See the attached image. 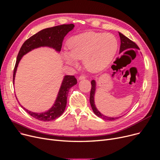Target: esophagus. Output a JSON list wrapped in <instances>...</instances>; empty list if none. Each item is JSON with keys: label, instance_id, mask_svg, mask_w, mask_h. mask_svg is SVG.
<instances>
[{"label": "esophagus", "instance_id": "obj_1", "mask_svg": "<svg viewBox=\"0 0 160 160\" xmlns=\"http://www.w3.org/2000/svg\"><path fill=\"white\" fill-rule=\"evenodd\" d=\"M78 79H79V80H83L86 79V77L85 76H80V77L78 78Z\"/></svg>", "mask_w": 160, "mask_h": 160}]
</instances>
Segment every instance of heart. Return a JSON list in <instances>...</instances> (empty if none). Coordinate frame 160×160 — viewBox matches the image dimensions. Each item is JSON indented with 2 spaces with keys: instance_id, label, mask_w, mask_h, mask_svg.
<instances>
[{
  "instance_id": "heart-1",
  "label": "heart",
  "mask_w": 160,
  "mask_h": 160,
  "mask_svg": "<svg viewBox=\"0 0 160 160\" xmlns=\"http://www.w3.org/2000/svg\"><path fill=\"white\" fill-rule=\"evenodd\" d=\"M68 52L62 56L65 63L77 65L83 60L85 68L90 72H101L110 65L115 57L118 41L110 33L86 32L71 38L67 41Z\"/></svg>"
}]
</instances>
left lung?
<instances>
[{
    "label": "left lung",
    "instance_id": "8db88e82",
    "mask_svg": "<svg viewBox=\"0 0 160 160\" xmlns=\"http://www.w3.org/2000/svg\"><path fill=\"white\" fill-rule=\"evenodd\" d=\"M119 34L120 36L121 39V46H120V50H119V53H121L125 50H128V49H138L139 50L138 46L131 41L130 39H128L127 37H126L121 32H119ZM91 89L90 92V98H89V102L91 106L92 110H93L94 113L98 116L100 118H102L104 120H108V121H113L117 119L120 118L121 117H108L106 115H103L102 113H100L98 109L97 108L95 104V91H96V82L95 80H93L91 82Z\"/></svg>",
    "mask_w": 160,
    "mask_h": 160
}]
</instances>
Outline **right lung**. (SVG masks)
I'll return each instance as SVG.
<instances>
[{"label":"right lung","instance_id":"obj_1","mask_svg":"<svg viewBox=\"0 0 160 160\" xmlns=\"http://www.w3.org/2000/svg\"><path fill=\"white\" fill-rule=\"evenodd\" d=\"M74 27V25L73 24H62L51 28H47L39 31L25 41L22 44L18 57H17V61L15 65L13 76V84L17 69H18L19 62L24 55L30 52L31 50L33 49L41 47L52 48L54 49L56 52H60L62 46V42L65 36L70 31H71ZM77 80L74 76L65 75L63 77L60 90L58 91L54 104L48 110L45 112L36 113L31 112L28 110L27 109L23 108L20 104L19 102H18L21 106L24 108V110L30 115L33 117V118L43 121H53L58 118L59 117H60L64 112L67 105V95H68L69 93V91L71 88L77 84Z\"/></svg>","mask_w":160,"mask_h":160}]
</instances>
